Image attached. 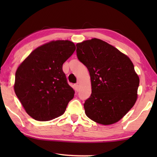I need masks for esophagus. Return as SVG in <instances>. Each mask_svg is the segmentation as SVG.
Wrapping results in <instances>:
<instances>
[{"label":"esophagus","instance_id":"1","mask_svg":"<svg viewBox=\"0 0 157 157\" xmlns=\"http://www.w3.org/2000/svg\"><path fill=\"white\" fill-rule=\"evenodd\" d=\"M75 89L76 90V91H78V89H79V84L78 83H76V84H75Z\"/></svg>","mask_w":157,"mask_h":157}]
</instances>
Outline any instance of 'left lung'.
Wrapping results in <instances>:
<instances>
[{"label":"left lung","mask_w":157,"mask_h":157,"mask_svg":"<svg viewBox=\"0 0 157 157\" xmlns=\"http://www.w3.org/2000/svg\"><path fill=\"white\" fill-rule=\"evenodd\" d=\"M77 56L89 70L91 94L83 106L90 119L111 125L136 101L139 77L132 61L114 46L98 38L76 44Z\"/></svg>","instance_id":"left-lung-1"}]
</instances>
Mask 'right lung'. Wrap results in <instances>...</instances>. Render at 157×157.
<instances>
[{"label": "right lung", "instance_id": "obj_1", "mask_svg": "<svg viewBox=\"0 0 157 157\" xmlns=\"http://www.w3.org/2000/svg\"><path fill=\"white\" fill-rule=\"evenodd\" d=\"M75 50L70 40H51L32 51L17 68L15 93L26 113L36 121L61 116L74 98V91L62 67Z\"/></svg>", "mask_w": 157, "mask_h": 157}]
</instances>
